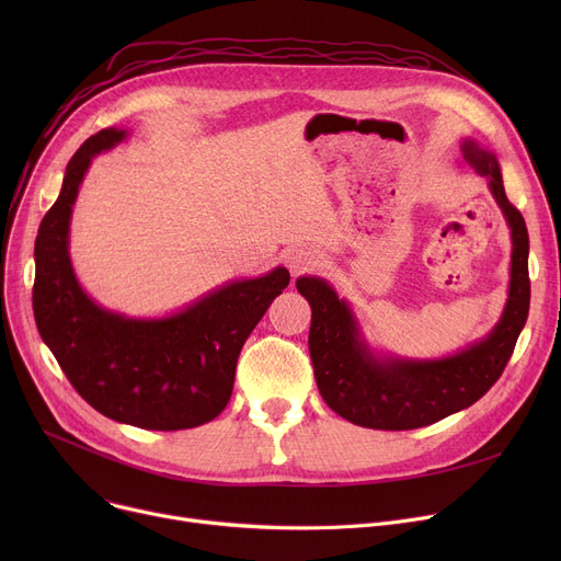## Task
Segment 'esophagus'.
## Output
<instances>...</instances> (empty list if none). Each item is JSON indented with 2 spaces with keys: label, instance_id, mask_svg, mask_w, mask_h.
Listing matches in <instances>:
<instances>
[{
  "label": "esophagus",
  "instance_id": "obj_1",
  "mask_svg": "<svg viewBox=\"0 0 561 561\" xmlns=\"http://www.w3.org/2000/svg\"><path fill=\"white\" fill-rule=\"evenodd\" d=\"M320 265H322V256L313 248H298V250H293L288 256V268H290L293 277L316 271V268H320Z\"/></svg>",
  "mask_w": 561,
  "mask_h": 561
}]
</instances>
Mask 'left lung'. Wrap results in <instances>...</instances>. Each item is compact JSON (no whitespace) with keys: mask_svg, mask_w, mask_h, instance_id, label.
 <instances>
[{"mask_svg":"<svg viewBox=\"0 0 561 561\" xmlns=\"http://www.w3.org/2000/svg\"><path fill=\"white\" fill-rule=\"evenodd\" d=\"M461 157L486 176L489 191L512 231L510 293L503 316L480 341L448 357L409 359L375 352L352 307L322 277H298L311 305L309 352L316 385L332 411L370 430H416L478 402L503 375L529 311L527 227L507 199L500 163L476 138H463Z\"/></svg>","mask_w":561,"mask_h":561,"instance_id":"8db88e82","label":"left lung"}]
</instances>
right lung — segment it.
Here are the masks:
<instances>
[{
	"mask_svg": "<svg viewBox=\"0 0 561 561\" xmlns=\"http://www.w3.org/2000/svg\"><path fill=\"white\" fill-rule=\"evenodd\" d=\"M127 136L102 129L70 159L36 236L34 316L70 385L100 414L142 430H188L227 407L241 347L290 275L279 265L263 277L231 279L163 318L100 307L75 275L70 218L93 159Z\"/></svg>",
	"mask_w": 561,
	"mask_h": 561,
	"instance_id": "add662e5",
	"label": "right lung"
}]
</instances>
